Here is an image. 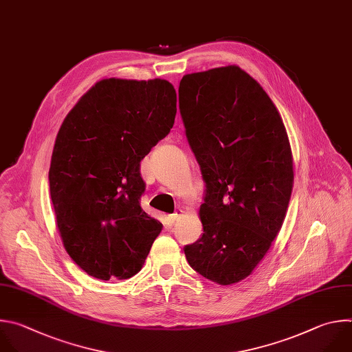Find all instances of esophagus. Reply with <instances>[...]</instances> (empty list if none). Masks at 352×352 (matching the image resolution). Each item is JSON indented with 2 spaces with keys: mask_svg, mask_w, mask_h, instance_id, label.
<instances>
[{
  "mask_svg": "<svg viewBox=\"0 0 352 352\" xmlns=\"http://www.w3.org/2000/svg\"><path fill=\"white\" fill-rule=\"evenodd\" d=\"M183 214V209H176L175 210V214H172L170 217H169V221L173 223V222H176L179 218H180V215Z\"/></svg>",
  "mask_w": 352,
  "mask_h": 352,
  "instance_id": "esophagus-1",
  "label": "esophagus"
}]
</instances>
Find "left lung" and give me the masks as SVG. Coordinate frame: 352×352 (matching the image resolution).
Wrapping results in <instances>:
<instances>
[{
  "label": "left lung",
  "mask_w": 352,
  "mask_h": 352,
  "mask_svg": "<svg viewBox=\"0 0 352 352\" xmlns=\"http://www.w3.org/2000/svg\"><path fill=\"white\" fill-rule=\"evenodd\" d=\"M179 108L205 182L204 233L184 247L190 266L229 286L250 276L282 229L294 172L274 104L236 65L183 76Z\"/></svg>",
  "instance_id": "8db88e82"
}]
</instances>
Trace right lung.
I'll return each mask as SVG.
<instances>
[{
  "mask_svg": "<svg viewBox=\"0 0 352 352\" xmlns=\"http://www.w3.org/2000/svg\"><path fill=\"white\" fill-rule=\"evenodd\" d=\"M176 102L164 79H104L58 131L48 173L56 226L69 256L96 278L138 273L162 230L140 206V162L173 127Z\"/></svg>",
  "mask_w": 352,
  "mask_h": 352,
  "instance_id": "add662e5",
  "label": "right lung"
}]
</instances>
